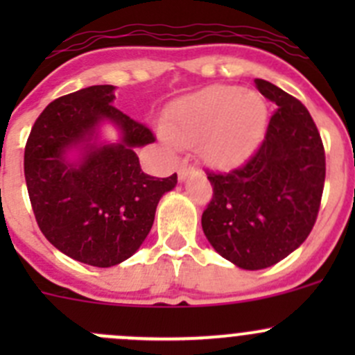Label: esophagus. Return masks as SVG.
<instances>
[{"instance_id":"esophagus-1","label":"esophagus","mask_w":355,"mask_h":355,"mask_svg":"<svg viewBox=\"0 0 355 355\" xmlns=\"http://www.w3.org/2000/svg\"><path fill=\"white\" fill-rule=\"evenodd\" d=\"M192 170H194V168H192L187 161H184V163H180V166H178V178H180V180H185Z\"/></svg>"}]
</instances>
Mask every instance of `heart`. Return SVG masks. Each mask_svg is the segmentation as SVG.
Masks as SVG:
<instances>
[{"mask_svg": "<svg viewBox=\"0 0 355 355\" xmlns=\"http://www.w3.org/2000/svg\"><path fill=\"white\" fill-rule=\"evenodd\" d=\"M266 103L241 87H211L175 103L168 111L166 141L200 144L214 166H232L254 153L266 127Z\"/></svg>", "mask_w": 355, "mask_h": 355, "instance_id": "obj_1", "label": "heart"}]
</instances>
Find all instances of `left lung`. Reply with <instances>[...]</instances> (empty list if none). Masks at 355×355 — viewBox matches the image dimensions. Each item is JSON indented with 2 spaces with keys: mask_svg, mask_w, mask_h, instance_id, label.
I'll return each mask as SVG.
<instances>
[{
  "mask_svg": "<svg viewBox=\"0 0 355 355\" xmlns=\"http://www.w3.org/2000/svg\"><path fill=\"white\" fill-rule=\"evenodd\" d=\"M254 82L278 110L244 166L207 173L213 199L200 220L213 249L250 271L273 266L306 241L327 173L321 135L306 106L271 82Z\"/></svg>",
  "mask_w": 355,
  "mask_h": 355,
  "instance_id": "obj_1",
  "label": "left lung"
}]
</instances>
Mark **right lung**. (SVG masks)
I'll use <instances>...</instances> for the list:
<instances>
[{
    "label": "right lung",
    "mask_w": 355,
    "mask_h": 355,
    "mask_svg": "<svg viewBox=\"0 0 355 355\" xmlns=\"http://www.w3.org/2000/svg\"><path fill=\"white\" fill-rule=\"evenodd\" d=\"M114 85H91L55 99L27 139L25 182L35 221L53 245L89 266L123 263L146 241L159 199L177 173H144L135 149L155 142L139 121L114 108ZM119 130L103 141L101 127Z\"/></svg>",
    "instance_id": "1"
}]
</instances>
